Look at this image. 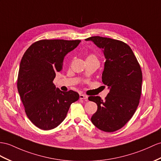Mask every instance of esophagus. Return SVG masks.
Masks as SVG:
<instances>
[{"instance_id": "1", "label": "esophagus", "mask_w": 161, "mask_h": 161, "mask_svg": "<svg viewBox=\"0 0 161 161\" xmlns=\"http://www.w3.org/2000/svg\"><path fill=\"white\" fill-rule=\"evenodd\" d=\"M79 97L81 100H87L88 98V96L85 95V94H80Z\"/></svg>"}]
</instances>
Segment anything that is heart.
I'll return each mask as SVG.
<instances>
[{
	"label": "heart",
	"mask_w": 161,
	"mask_h": 161,
	"mask_svg": "<svg viewBox=\"0 0 161 161\" xmlns=\"http://www.w3.org/2000/svg\"><path fill=\"white\" fill-rule=\"evenodd\" d=\"M87 59H94V60H97V57L95 55V54H89V55H88L87 58H86V60H87Z\"/></svg>",
	"instance_id": "heart-1"
}]
</instances>
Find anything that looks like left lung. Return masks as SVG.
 <instances>
[{
	"label": "left lung",
	"instance_id": "left-lung-1",
	"mask_svg": "<svg viewBox=\"0 0 161 161\" xmlns=\"http://www.w3.org/2000/svg\"><path fill=\"white\" fill-rule=\"evenodd\" d=\"M103 49L106 61L103 83L109 93L105 100L89 96L97 105L91 120L100 130L111 132L122 128L135 113L142 93V72L130 47L111 38L93 36L86 39Z\"/></svg>",
	"mask_w": 161,
	"mask_h": 161
}]
</instances>
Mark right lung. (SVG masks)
I'll return each mask as SVG.
<instances>
[{
  "mask_svg": "<svg viewBox=\"0 0 161 161\" xmlns=\"http://www.w3.org/2000/svg\"><path fill=\"white\" fill-rule=\"evenodd\" d=\"M80 40H42L29 46L19 64L17 87L26 114L35 126L48 130L65 118L79 94L62 92L53 83L63 68L65 56Z\"/></svg>",
  "mask_w": 161,
  "mask_h": 161,
  "instance_id": "1",
  "label": "right lung"
}]
</instances>
